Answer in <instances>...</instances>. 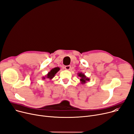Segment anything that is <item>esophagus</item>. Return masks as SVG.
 <instances>
[{"mask_svg":"<svg viewBox=\"0 0 134 134\" xmlns=\"http://www.w3.org/2000/svg\"><path fill=\"white\" fill-rule=\"evenodd\" d=\"M71 66L70 65H68V66H66L65 67V69H66V70H70L71 69Z\"/></svg>","mask_w":134,"mask_h":134,"instance_id":"esophagus-1","label":"esophagus"}]
</instances>
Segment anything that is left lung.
Wrapping results in <instances>:
<instances>
[{
	"instance_id": "obj_1",
	"label": "left lung",
	"mask_w": 134,
	"mask_h": 134,
	"mask_svg": "<svg viewBox=\"0 0 134 134\" xmlns=\"http://www.w3.org/2000/svg\"><path fill=\"white\" fill-rule=\"evenodd\" d=\"M78 76L80 77V81L81 84H85L87 82V81H88L90 80V78L87 77L85 74L82 73V72H80L78 73Z\"/></svg>"
}]
</instances>
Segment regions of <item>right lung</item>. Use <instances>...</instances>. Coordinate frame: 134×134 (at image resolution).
<instances>
[{
	"label": "right lung",
	"mask_w": 134,
	"mask_h": 134,
	"mask_svg": "<svg viewBox=\"0 0 134 134\" xmlns=\"http://www.w3.org/2000/svg\"><path fill=\"white\" fill-rule=\"evenodd\" d=\"M60 68L59 67H58L53 68L51 70L50 72H49L48 73V74L45 76L42 77V79L44 80L46 78H48V79H49L50 80H52L55 76V74L60 71Z\"/></svg>",
	"instance_id": "add662e5"
}]
</instances>
